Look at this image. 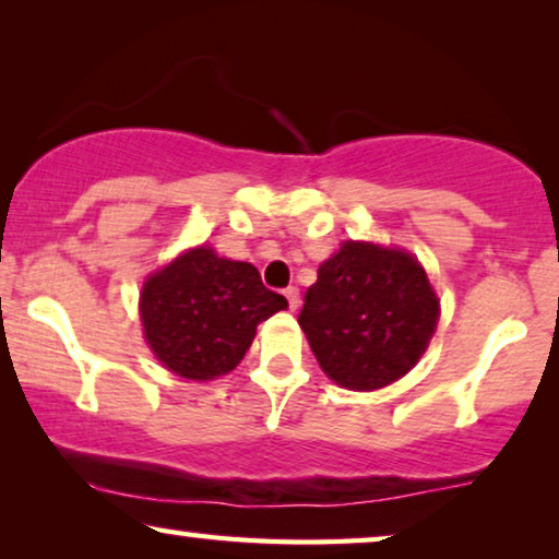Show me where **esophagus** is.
<instances>
[{"mask_svg": "<svg viewBox=\"0 0 559 559\" xmlns=\"http://www.w3.org/2000/svg\"><path fill=\"white\" fill-rule=\"evenodd\" d=\"M285 297H287L289 310L300 308V289H297V287H287V289H285Z\"/></svg>", "mask_w": 559, "mask_h": 559, "instance_id": "34e87169", "label": "esophagus"}]
</instances>
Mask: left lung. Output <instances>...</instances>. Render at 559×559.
<instances>
[{"label":"left lung","instance_id":"8db88e82","mask_svg":"<svg viewBox=\"0 0 559 559\" xmlns=\"http://www.w3.org/2000/svg\"><path fill=\"white\" fill-rule=\"evenodd\" d=\"M440 300L404 249L343 241L318 266L297 323L335 384L373 392L402 379L430 343Z\"/></svg>","mask_w":559,"mask_h":559}]
</instances>
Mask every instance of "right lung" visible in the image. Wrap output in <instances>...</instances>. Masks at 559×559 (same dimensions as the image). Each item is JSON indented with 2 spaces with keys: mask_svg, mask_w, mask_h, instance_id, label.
Instances as JSON below:
<instances>
[{
  "mask_svg": "<svg viewBox=\"0 0 559 559\" xmlns=\"http://www.w3.org/2000/svg\"><path fill=\"white\" fill-rule=\"evenodd\" d=\"M287 300L262 285L257 266L218 257L211 247L182 251L150 274L140 318L152 354L167 371L211 381L241 364L257 325Z\"/></svg>",
  "mask_w": 559,
  "mask_h": 559,
  "instance_id": "add662e5",
  "label": "right lung"
}]
</instances>
